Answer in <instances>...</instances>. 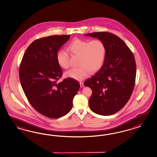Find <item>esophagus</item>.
<instances>
[{
  "label": "esophagus",
  "instance_id": "34e87169",
  "mask_svg": "<svg viewBox=\"0 0 157 157\" xmlns=\"http://www.w3.org/2000/svg\"><path fill=\"white\" fill-rule=\"evenodd\" d=\"M79 83H80V86H81V87H84V85H83V82H79Z\"/></svg>",
  "mask_w": 157,
  "mask_h": 157
}]
</instances>
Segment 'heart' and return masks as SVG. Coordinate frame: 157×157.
<instances>
[{"label":"heart","mask_w":157,"mask_h":157,"mask_svg":"<svg viewBox=\"0 0 157 157\" xmlns=\"http://www.w3.org/2000/svg\"><path fill=\"white\" fill-rule=\"evenodd\" d=\"M68 50L74 55L79 56L78 68H71L65 73L67 78L76 81H83L88 77L90 72L97 71L104 63L106 54L105 43L101 39L91 41L75 38L68 47ZM56 60L63 68L69 67V56L67 52L60 50L57 52Z\"/></svg>","instance_id":"heart-1"}]
</instances>
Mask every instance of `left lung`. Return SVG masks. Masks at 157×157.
<instances>
[{"mask_svg": "<svg viewBox=\"0 0 157 157\" xmlns=\"http://www.w3.org/2000/svg\"><path fill=\"white\" fill-rule=\"evenodd\" d=\"M85 35L102 40L106 47L102 67L84 83L93 91L89 99L90 108L97 114H114L125 106L134 90V56L125 43L114 34L99 32Z\"/></svg>", "mask_w": 157, "mask_h": 157, "instance_id": "obj_1", "label": "left lung"}]
</instances>
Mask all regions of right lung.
Segmentation results:
<instances>
[{
	"instance_id": "1",
	"label": "right lung",
	"mask_w": 157,
	"mask_h": 157,
	"mask_svg": "<svg viewBox=\"0 0 157 157\" xmlns=\"http://www.w3.org/2000/svg\"><path fill=\"white\" fill-rule=\"evenodd\" d=\"M70 35H52L35 40L27 48L19 67L22 89L31 106L40 114L58 118L71 110L72 100L80 87L71 78L57 81L62 70L56 54Z\"/></svg>"
}]
</instances>
